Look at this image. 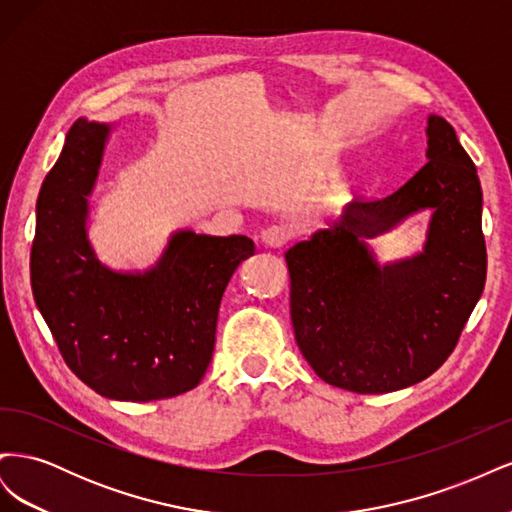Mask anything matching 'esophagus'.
Here are the masks:
<instances>
[{"label":"esophagus","instance_id":"34e87169","mask_svg":"<svg viewBox=\"0 0 512 512\" xmlns=\"http://www.w3.org/2000/svg\"><path fill=\"white\" fill-rule=\"evenodd\" d=\"M288 239H290V230L282 224H273V226H269V228L260 232V241L265 243L267 247H275V250H277V247L286 245Z\"/></svg>","mask_w":512,"mask_h":512}]
</instances>
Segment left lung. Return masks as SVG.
Here are the masks:
<instances>
[{"label":"left lung","mask_w":512,"mask_h":512,"mask_svg":"<svg viewBox=\"0 0 512 512\" xmlns=\"http://www.w3.org/2000/svg\"><path fill=\"white\" fill-rule=\"evenodd\" d=\"M427 164L380 200H352L286 252L290 318L316 374L354 393H391L453 352L485 288L483 190L451 123L427 117ZM432 209L424 252L380 266L366 245Z\"/></svg>","instance_id":"left-lung-1"}]
</instances>
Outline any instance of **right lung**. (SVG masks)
Instances as JSON below:
<instances>
[{
	"mask_svg": "<svg viewBox=\"0 0 512 512\" xmlns=\"http://www.w3.org/2000/svg\"><path fill=\"white\" fill-rule=\"evenodd\" d=\"M111 130L81 117L42 181L29 260L34 301L89 389L117 401L168 399L203 380L222 294L254 241L177 230L153 267H106L87 220Z\"/></svg>",
	"mask_w": 512,
	"mask_h": 512,
	"instance_id": "right-lung-1",
	"label": "right lung"
}]
</instances>
